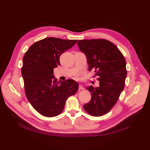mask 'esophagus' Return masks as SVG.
Returning a JSON list of instances; mask_svg holds the SVG:
<instances>
[{
  "instance_id": "esophagus-1",
  "label": "esophagus",
  "mask_w": 150,
  "mask_h": 150,
  "mask_svg": "<svg viewBox=\"0 0 150 150\" xmlns=\"http://www.w3.org/2000/svg\"><path fill=\"white\" fill-rule=\"evenodd\" d=\"M79 90H84V88H83V85H82V84H80V85H79Z\"/></svg>"
}]
</instances>
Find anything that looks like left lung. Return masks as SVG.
I'll list each match as a JSON object with an SVG mask.
<instances>
[{"label":"left lung","instance_id":"8db88e82","mask_svg":"<svg viewBox=\"0 0 150 150\" xmlns=\"http://www.w3.org/2000/svg\"><path fill=\"white\" fill-rule=\"evenodd\" d=\"M77 44L86 56L88 71H94L99 81V87H87L91 99L83 109L92 116H103L113 108L124 89L125 59L116 45L104 39L79 40Z\"/></svg>","mask_w":150,"mask_h":150}]
</instances>
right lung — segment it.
Here are the masks:
<instances>
[{
    "instance_id": "1",
    "label": "right lung",
    "mask_w": 150,
    "mask_h": 150,
    "mask_svg": "<svg viewBox=\"0 0 150 150\" xmlns=\"http://www.w3.org/2000/svg\"><path fill=\"white\" fill-rule=\"evenodd\" d=\"M77 40L48 37L34 43L25 53L21 70L29 102L40 114L54 117L60 114L69 97L79 84L70 79L57 82L53 69L60 65V55L72 47Z\"/></svg>"
}]
</instances>
